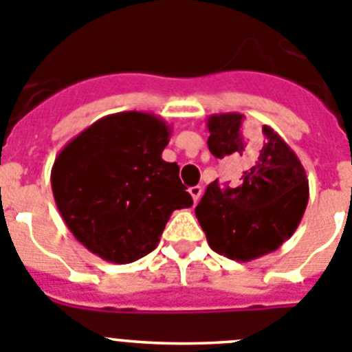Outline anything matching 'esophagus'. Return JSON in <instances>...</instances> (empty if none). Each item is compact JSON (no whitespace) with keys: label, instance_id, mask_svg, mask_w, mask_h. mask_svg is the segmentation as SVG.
<instances>
[{"label":"esophagus","instance_id":"1","mask_svg":"<svg viewBox=\"0 0 352 352\" xmlns=\"http://www.w3.org/2000/svg\"><path fill=\"white\" fill-rule=\"evenodd\" d=\"M189 192H191V196H192V201H198L199 199V196H201V188H199V186H192V188H189Z\"/></svg>","mask_w":352,"mask_h":352}]
</instances>
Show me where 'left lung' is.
<instances>
[{
  "label": "left lung",
  "instance_id": "8db88e82",
  "mask_svg": "<svg viewBox=\"0 0 352 352\" xmlns=\"http://www.w3.org/2000/svg\"><path fill=\"white\" fill-rule=\"evenodd\" d=\"M242 113L208 117V148L240 172L235 184H208L195 208L215 252L236 261L261 258L298 228L309 201V179L293 148L270 126L243 135Z\"/></svg>",
  "mask_w": 352,
  "mask_h": 352
}]
</instances>
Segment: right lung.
<instances>
[{
  "mask_svg": "<svg viewBox=\"0 0 352 352\" xmlns=\"http://www.w3.org/2000/svg\"><path fill=\"white\" fill-rule=\"evenodd\" d=\"M172 128L154 113L101 117L65 145L50 172L58 210L93 254L126 265L153 252L173 210L192 198L161 157Z\"/></svg>",
  "mask_w": 352,
  "mask_h": 352,
  "instance_id": "1",
  "label": "right lung"
}]
</instances>
